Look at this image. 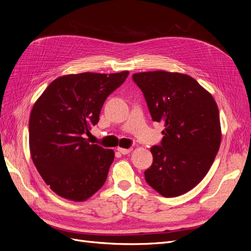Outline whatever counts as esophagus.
Returning a JSON list of instances; mask_svg holds the SVG:
<instances>
[{"mask_svg":"<svg viewBox=\"0 0 251 251\" xmlns=\"http://www.w3.org/2000/svg\"><path fill=\"white\" fill-rule=\"evenodd\" d=\"M133 149H123V148H117V151H119V153H121L123 155H127L130 154L132 151Z\"/></svg>","mask_w":251,"mask_h":251,"instance_id":"1","label":"esophagus"}]
</instances>
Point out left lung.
<instances>
[{
  "label": "left lung",
  "instance_id": "obj_1",
  "mask_svg": "<svg viewBox=\"0 0 251 251\" xmlns=\"http://www.w3.org/2000/svg\"><path fill=\"white\" fill-rule=\"evenodd\" d=\"M151 119L164 124L160 146L151 148L147 183L166 198L191 191L205 177L221 143L214 97L186 74L166 71L133 74Z\"/></svg>",
  "mask_w": 251,
  "mask_h": 251
}]
</instances>
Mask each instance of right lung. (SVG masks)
<instances>
[{
  "instance_id": "right-lung-1",
  "label": "right lung",
  "mask_w": 251,
  "mask_h": 251,
  "mask_svg": "<svg viewBox=\"0 0 251 251\" xmlns=\"http://www.w3.org/2000/svg\"><path fill=\"white\" fill-rule=\"evenodd\" d=\"M127 75H64L35 101L29 119L30 154L46 184L62 198L86 201L107 180L114 151L90 144L83 135L98 123L104 100Z\"/></svg>"
}]
</instances>
